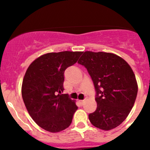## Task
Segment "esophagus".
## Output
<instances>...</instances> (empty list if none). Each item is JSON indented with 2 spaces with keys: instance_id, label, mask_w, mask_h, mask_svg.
Here are the masks:
<instances>
[{
  "instance_id": "34e87169",
  "label": "esophagus",
  "mask_w": 150,
  "mask_h": 150,
  "mask_svg": "<svg viewBox=\"0 0 150 150\" xmlns=\"http://www.w3.org/2000/svg\"><path fill=\"white\" fill-rule=\"evenodd\" d=\"M78 103L80 104V105L82 106L84 103V100H78Z\"/></svg>"
}]
</instances>
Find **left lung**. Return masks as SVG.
I'll use <instances>...</instances> for the list:
<instances>
[{"label": "left lung", "mask_w": 150, "mask_h": 150, "mask_svg": "<svg viewBox=\"0 0 150 150\" xmlns=\"http://www.w3.org/2000/svg\"><path fill=\"white\" fill-rule=\"evenodd\" d=\"M78 64L87 69L96 91L97 107L88 115L93 125L110 131L120 125L135 103L138 84L126 61L112 53L85 51Z\"/></svg>", "instance_id": "1"}]
</instances>
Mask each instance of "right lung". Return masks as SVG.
Listing matches in <instances>:
<instances>
[{
	"instance_id": "obj_1",
	"label": "right lung",
	"mask_w": 150,
	"mask_h": 150,
	"mask_svg": "<svg viewBox=\"0 0 150 150\" xmlns=\"http://www.w3.org/2000/svg\"><path fill=\"white\" fill-rule=\"evenodd\" d=\"M82 53H47L35 59L25 72L22 85L24 103L33 120L47 131L66 129L78 110L75 100L61 93L64 70L76 63Z\"/></svg>"
}]
</instances>
